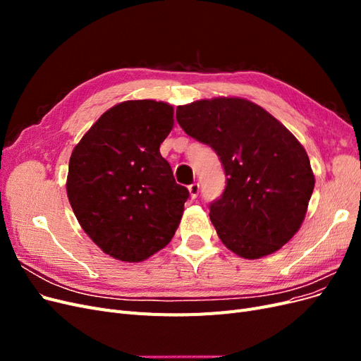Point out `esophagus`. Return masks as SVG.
Instances as JSON below:
<instances>
[{
  "label": "esophagus",
  "instance_id": "1",
  "mask_svg": "<svg viewBox=\"0 0 361 361\" xmlns=\"http://www.w3.org/2000/svg\"><path fill=\"white\" fill-rule=\"evenodd\" d=\"M188 191H190V195H191V199H195L199 195V191H200V187H199V183H191L190 187H188Z\"/></svg>",
  "mask_w": 361,
  "mask_h": 361
}]
</instances>
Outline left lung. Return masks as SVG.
Listing matches in <instances>:
<instances>
[{
    "label": "left lung",
    "instance_id": "1",
    "mask_svg": "<svg viewBox=\"0 0 361 361\" xmlns=\"http://www.w3.org/2000/svg\"><path fill=\"white\" fill-rule=\"evenodd\" d=\"M176 120L211 146L226 173L209 216L223 244L244 259L280 250L301 227L314 188L307 152L264 108L241 97L179 105Z\"/></svg>",
    "mask_w": 361,
    "mask_h": 361
}]
</instances>
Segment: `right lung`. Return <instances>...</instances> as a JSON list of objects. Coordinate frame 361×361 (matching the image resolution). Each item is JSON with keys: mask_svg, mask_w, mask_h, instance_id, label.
<instances>
[{"mask_svg": "<svg viewBox=\"0 0 361 361\" xmlns=\"http://www.w3.org/2000/svg\"><path fill=\"white\" fill-rule=\"evenodd\" d=\"M173 123L167 102L126 101L97 118L72 152L66 191L73 214L117 260L155 255L180 223L190 192L159 154Z\"/></svg>", "mask_w": 361, "mask_h": 361, "instance_id": "right-lung-1", "label": "right lung"}]
</instances>
